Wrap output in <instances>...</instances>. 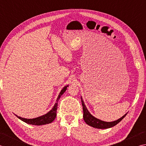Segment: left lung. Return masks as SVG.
<instances>
[{"label":"left lung","instance_id":"left-lung-1","mask_svg":"<svg viewBox=\"0 0 146 146\" xmlns=\"http://www.w3.org/2000/svg\"><path fill=\"white\" fill-rule=\"evenodd\" d=\"M81 102H82V105L83 113H84V114H83V118H84L85 122L88 125H90L94 128H96V129H108V128L113 127L120 122V121L122 120V119H123V118L127 115V114H125L124 116H123L122 117L119 118L118 120L116 121H111V122H106V121H104L99 120V119H97L96 118L94 117L93 115H91L90 113V112L88 111L87 108H86L82 98H81Z\"/></svg>","mask_w":146,"mask_h":146}]
</instances>
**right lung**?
Masks as SVG:
<instances>
[{
  "mask_svg": "<svg viewBox=\"0 0 146 146\" xmlns=\"http://www.w3.org/2000/svg\"><path fill=\"white\" fill-rule=\"evenodd\" d=\"M67 86H65V87L62 89V91H60V94L58 95V97L56 100V103L55 104L54 106L53 107L52 110H50L48 113H47L46 114L44 115L43 116H41L40 117L33 118V119H27V118H21L20 117H18L20 120L22 121H25V122L27 123L28 124H31V125H44V124H48L50 123H52V121L55 120V118L56 116V109H57V105H58V101L60 99V96L62 94H64V92L66 91Z\"/></svg>",
  "mask_w": 146,
  "mask_h": 146,
  "instance_id": "obj_1",
  "label": "right lung"
}]
</instances>
